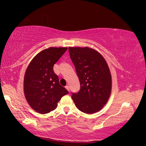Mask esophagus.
Listing matches in <instances>:
<instances>
[{
  "label": "esophagus",
  "mask_w": 146,
  "mask_h": 146,
  "mask_svg": "<svg viewBox=\"0 0 146 146\" xmlns=\"http://www.w3.org/2000/svg\"><path fill=\"white\" fill-rule=\"evenodd\" d=\"M65 88H66V90H67L68 91H69V86H65Z\"/></svg>",
  "instance_id": "1"
}]
</instances>
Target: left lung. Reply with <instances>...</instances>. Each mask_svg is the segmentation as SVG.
<instances>
[{
  "label": "left lung",
  "mask_w": 146,
  "mask_h": 146,
  "mask_svg": "<svg viewBox=\"0 0 146 146\" xmlns=\"http://www.w3.org/2000/svg\"><path fill=\"white\" fill-rule=\"evenodd\" d=\"M80 80V89L71 98L80 111L93 114L106 104L111 93V75L104 58L88 47L68 48Z\"/></svg>",
  "instance_id": "1"
}]
</instances>
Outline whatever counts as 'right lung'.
Returning a JSON list of instances; mask_svg holds the SVG:
<instances>
[{
    "label": "right lung",
    "mask_w": 146,
    "mask_h": 146,
    "mask_svg": "<svg viewBox=\"0 0 146 146\" xmlns=\"http://www.w3.org/2000/svg\"><path fill=\"white\" fill-rule=\"evenodd\" d=\"M66 47H50L40 52L31 60L25 72V98L33 110L40 114L56 108L62 97L68 90L60 84L58 76L53 71L54 64L66 52Z\"/></svg>",
    "instance_id": "right-lung-1"
}]
</instances>
